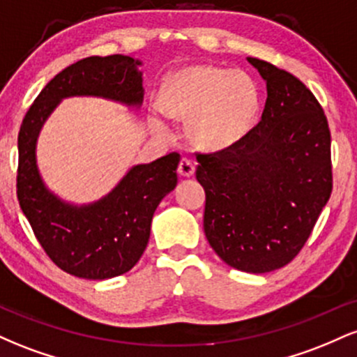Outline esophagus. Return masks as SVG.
Here are the masks:
<instances>
[{"mask_svg": "<svg viewBox=\"0 0 357 357\" xmlns=\"http://www.w3.org/2000/svg\"><path fill=\"white\" fill-rule=\"evenodd\" d=\"M178 173L179 176H183V178H190V176L195 174V162H192L191 159L183 158L181 161H179Z\"/></svg>", "mask_w": 357, "mask_h": 357, "instance_id": "obj_1", "label": "esophagus"}]
</instances>
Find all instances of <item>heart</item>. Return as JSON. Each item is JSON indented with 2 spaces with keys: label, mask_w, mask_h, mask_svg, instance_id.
Masks as SVG:
<instances>
[{
  "label": "heart",
  "mask_w": 357,
  "mask_h": 357,
  "mask_svg": "<svg viewBox=\"0 0 357 357\" xmlns=\"http://www.w3.org/2000/svg\"><path fill=\"white\" fill-rule=\"evenodd\" d=\"M166 116L190 121V134L204 147H225L248 132L258 110V90L248 73L196 65L174 73L161 89Z\"/></svg>",
  "instance_id": "1"
}]
</instances>
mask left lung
Wrapping results in <instances>:
<instances>
[{"instance_id": "8db88e82", "label": "left lung", "mask_w": 357, "mask_h": 357, "mask_svg": "<svg viewBox=\"0 0 357 357\" xmlns=\"http://www.w3.org/2000/svg\"><path fill=\"white\" fill-rule=\"evenodd\" d=\"M248 61L267 82L260 122L215 153H196L206 192L203 228L225 264L250 273L298 255L333 191L331 130L314 93L292 73Z\"/></svg>"}]
</instances>
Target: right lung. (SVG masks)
<instances>
[{
  "instance_id": "add662e5",
  "label": "right lung",
  "mask_w": 357,
  "mask_h": 357,
  "mask_svg": "<svg viewBox=\"0 0 357 357\" xmlns=\"http://www.w3.org/2000/svg\"><path fill=\"white\" fill-rule=\"evenodd\" d=\"M137 60L126 55L87 56L45 85L20 127L16 196L36 240L56 267L70 275L104 280L129 272L149 241L153 215L178 184L181 155L169 153L149 165L134 166L100 202L70 206L53 196L40 179L35 142L45 119L59 100L100 96L139 105L142 102Z\"/></svg>"
}]
</instances>
